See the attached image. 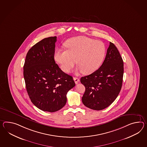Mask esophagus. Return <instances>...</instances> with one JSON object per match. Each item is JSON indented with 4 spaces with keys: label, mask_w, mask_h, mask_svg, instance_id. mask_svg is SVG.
I'll list each match as a JSON object with an SVG mask.
<instances>
[{
    "label": "esophagus",
    "mask_w": 147,
    "mask_h": 147,
    "mask_svg": "<svg viewBox=\"0 0 147 147\" xmlns=\"http://www.w3.org/2000/svg\"><path fill=\"white\" fill-rule=\"evenodd\" d=\"M73 79H74V80L75 81V84H78L79 83V81H80L79 78H74Z\"/></svg>",
    "instance_id": "esophagus-1"
}]
</instances>
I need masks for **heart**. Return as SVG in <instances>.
Returning <instances> with one entry per match:
<instances>
[{
  "instance_id": "b5f03b06",
  "label": "heart",
  "mask_w": 147,
  "mask_h": 147,
  "mask_svg": "<svg viewBox=\"0 0 147 147\" xmlns=\"http://www.w3.org/2000/svg\"><path fill=\"white\" fill-rule=\"evenodd\" d=\"M65 46L67 49L55 51L54 59L66 73L70 72L76 61L80 71L86 75L92 73L100 67L107 51L104 42L84 36L68 40Z\"/></svg>"
}]
</instances>
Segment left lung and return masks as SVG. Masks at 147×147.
I'll list each match as a JSON object with an SVG mask.
<instances>
[{"mask_svg":"<svg viewBox=\"0 0 147 147\" xmlns=\"http://www.w3.org/2000/svg\"><path fill=\"white\" fill-rule=\"evenodd\" d=\"M124 64L114 43H109L104 62L96 71L83 76L80 81L86 88L83 104L91 109L100 111L111 105L122 88Z\"/></svg>","mask_w":147,"mask_h":147,"instance_id":"obj_1","label":"left lung"}]
</instances>
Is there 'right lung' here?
I'll list each match as a JSON object with an SVG mask.
<instances>
[{
	"label": "right lung",
	"mask_w": 147,
	"mask_h": 147,
	"mask_svg": "<svg viewBox=\"0 0 147 147\" xmlns=\"http://www.w3.org/2000/svg\"><path fill=\"white\" fill-rule=\"evenodd\" d=\"M56 36L45 38L28 51L23 67L25 86L33 104L45 111L60 110L66 94L75 86L71 76L61 70L54 59Z\"/></svg>",
	"instance_id": "right-lung-1"
}]
</instances>
